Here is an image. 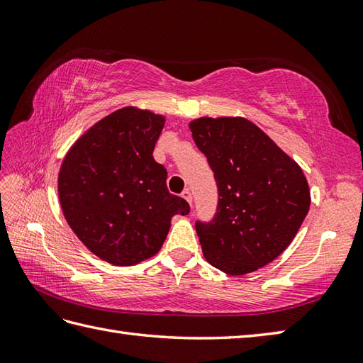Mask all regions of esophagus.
Returning <instances> with one entry per match:
<instances>
[{"label":"esophagus","mask_w":363,"mask_h":363,"mask_svg":"<svg viewBox=\"0 0 363 363\" xmlns=\"http://www.w3.org/2000/svg\"><path fill=\"white\" fill-rule=\"evenodd\" d=\"M182 198L186 199V201L189 203V204H191V201H194V198H191V191L189 190V189H186L182 191Z\"/></svg>","instance_id":"obj_1"}]
</instances>
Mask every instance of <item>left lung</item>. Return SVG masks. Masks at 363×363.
<instances>
[{"label":"left lung","instance_id":"left-lung-1","mask_svg":"<svg viewBox=\"0 0 363 363\" xmlns=\"http://www.w3.org/2000/svg\"><path fill=\"white\" fill-rule=\"evenodd\" d=\"M190 130L218 189L213 218L195 223L204 257L233 276L256 272L287 248L309 212L303 169L246 118L204 117Z\"/></svg>","mask_w":363,"mask_h":363}]
</instances>
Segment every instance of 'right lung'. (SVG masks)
Returning a JSON list of instances; mask_svg holds the SVG:
<instances>
[{"label": "right lung", "instance_id": "right-lung-1", "mask_svg": "<svg viewBox=\"0 0 363 363\" xmlns=\"http://www.w3.org/2000/svg\"><path fill=\"white\" fill-rule=\"evenodd\" d=\"M165 118L125 107L91 126L60 165L59 199L68 225L98 257L128 267L154 256L186 199L167 189L152 157Z\"/></svg>", "mask_w": 363, "mask_h": 363}]
</instances>
